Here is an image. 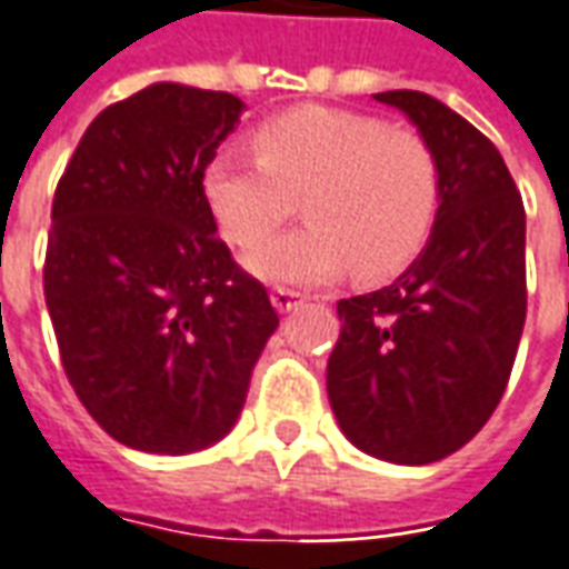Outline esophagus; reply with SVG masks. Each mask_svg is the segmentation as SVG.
<instances>
[{
    "instance_id": "esophagus-1",
    "label": "esophagus",
    "mask_w": 569,
    "mask_h": 569,
    "mask_svg": "<svg viewBox=\"0 0 569 569\" xmlns=\"http://www.w3.org/2000/svg\"><path fill=\"white\" fill-rule=\"evenodd\" d=\"M270 301H273L277 311H292L301 301V292L299 289H289V286H277V289L270 292Z\"/></svg>"
}]
</instances>
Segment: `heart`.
<instances>
[{"label": "heart", "mask_w": 569, "mask_h": 569, "mask_svg": "<svg viewBox=\"0 0 569 569\" xmlns=\"http://www.w3.org/2000/svg\"><path fill=\"white\" fill-rule=\"evenodd\" d=\"M252 142L254 154L220 149L204 164V202L220 233L249 249L296 211V199L308 218L249 254L258 277L323 283L349 268L373 283L420 254L442 199L427 137L358 111L305 106L258 123Z\"/></svg>", "instance_id": "1"}]
</instances>
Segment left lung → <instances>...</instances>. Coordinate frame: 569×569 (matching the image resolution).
<instances>
[{
  "label": "left lung",
  "instance_id": "left-lung-1",
  "mask_svg": "<svg viewBox=\"0 0 569 569\" xmlns=\"http://www.w3.org/2000/svg\"><path fill=\"white\" fill-rule=\"evenodd\" d=\"M427 137L442 171L430 242L392 286L339 299L327 396L355 446L432 463L492 417L527 320V211L505 158L427 92H377Z\"/></svg>",
  "mask_w": 569,
  "mask_h": 569
}]
</instances>
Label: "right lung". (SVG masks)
<instances>
[{
	"label": "right lung",
	"instance_id": "1",
	"mask_svg": "<svg viewBox=\"0 0 569 569\" xmlns=\"http://www.w3.org/2000/svg\"><path fill=\"white\" fill-rule=\"evenodd\" d=\"M239 111L230 92L152 83L96 114L56 187L42 292L61 367L137 451L189 455L233 430L280 323L202 192Z\"/></svg>",
	"mask_w": 569,
	"mask_h": 569
}]
</instances>
